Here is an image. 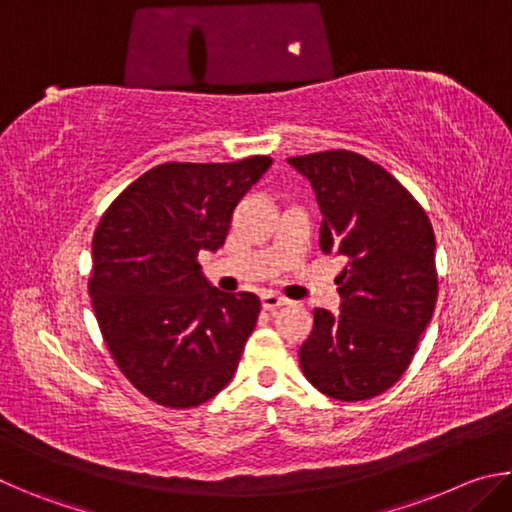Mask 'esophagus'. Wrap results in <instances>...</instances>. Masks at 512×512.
Instances as JSON below:
<instances>
[{"label": "esophagus", "instance_id": "34e87169", "mask_svg": "<svg viewBox=\"0 0 512 512\" xmlns=\"http://www.w3.org/2000/svg\"><path fill=\"white\" fill-rule=\"evenodd\" d=\"M284 305H289L287 298L277 296V293H273V291H264V293H262V307H264V309L275 311V309H280V307H284Z\"/></svg>", "mask_w": 512, "mask_h": 512}]
</instances>
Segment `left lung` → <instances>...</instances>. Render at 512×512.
I'll list each match as a JSON object with an SVG mask.
<instances>
[{
  "mask_svg": "<svg viewBox=\"0 0 512 512\" xmlns=\"http://www.w3.org/2000/svg\"><path fill=\"white\" fill-rule=\"evenodd\" d=\"M323 214L320 250L345 259L341 314L314 309L300 348L311 386L341 402L370 400L404 375L436 309V237L397 180L352 151L289 158Z\"/></svg>",
  "mask_w": 512,
  "mask_h": 512,
  "instance_id": "obj_1",
  "label": "left lung"
}]
</instances>
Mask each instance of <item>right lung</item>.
<instances>
[{
    "label": "right lung",
    "mask_w": 512,
    "mask_h": 512,
    "mask_svg": "<svg viewBox=\"0 0 512 512\" xmlns=\"http://www.w3.org/2000/svg\"><path fill=\"white\" fill-rule=\"evenodd\" d=\"M271 162L158 164L101 216L94 316L119 370L149 400L192 409L235 377L262 305L255 293L212 287L196 257L223 246L237 203Z\"/></svg>",
    "instance_id": "right-lung-1"
}]
</instances>
